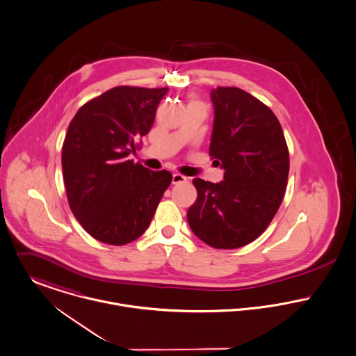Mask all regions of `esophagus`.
I'll return each instance as SVG.
<instances>
[{"label": "esophagus", "mask_w": 356, "mask_h": 356, "mask_svg": "<svg viewBox=\"0 0 356 356\" xmlns=\"http://www.w3.org/2000/svg\"><path fill=\"white\" fill-rule=\"evenodd\" d=\"M186 177H184L182 174H178V172H175V174H172V184L174 185H178V184H184V182H186Z\"/></svg>", "instance_id": "1"}]
</instances>
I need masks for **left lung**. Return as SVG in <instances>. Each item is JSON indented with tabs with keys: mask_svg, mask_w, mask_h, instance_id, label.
I'll return each mask as SVG.
<instances>
[{
	"mask_svg": "<svg viewBox=\"0 0 356 356\" xmlns=\"http://www.w3.org/2000/svg\"><path fill=\"white\" fill-rule=\"evenodd\" d=\"M209 154L225 170L213 184L195 178L197 200L188 209L192 232L212 248L234 250L256 240L285 195L289 152L273 111L238 88L211 90Z\"/></svg>",
	"mask_w": 356,
	"mask_h": 356,
	"instance_id": "1",
	"label": "left lung"
}]
</instances>
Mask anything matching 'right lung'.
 I'll return each mask as SVG.
<instances>
[{"label": "right lung", "instance_id": "obj_1", "mask_svg": "<svg viewBox=\"0 0 356 356\" xmlns=\"http://www.w3.org/2000/svg\"><path fill=\"white\" fill-rule=\"evenodd\" d=\"M168 88L118 86L86 102L71 120L61 165L70 208L96 240L124 245L152 220L171 172L129 160L147 136Z\"/></svg>", "mask_w": 356, "mask_h": 356}]
</instances>
